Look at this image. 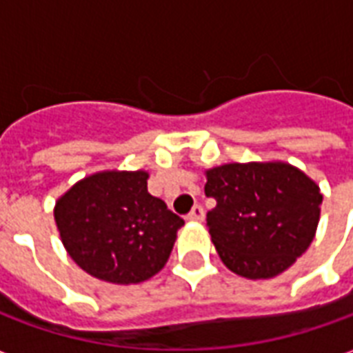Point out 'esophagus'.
<instances>
[{
	"mask_svg": "<svg viewBox=\"0 0 353 353\" xmlns=\"http://www.w3.org/2000/svg\"><path fill=\"white\" fill-rule=\"evenodd\" d=\"M189 221H202L204 219V208L202 206H194L191 210V214L187 215Z\"/></svg>",
	"mask_w": 353,
	"mask_h": 353,
	"instance_id": "1",
	"label": "esophagus"
}]
</instances>
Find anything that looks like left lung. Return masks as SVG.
<instances>
[{
	"mask_svg": "<svg viewBox=\"0 0 353 353\" xmlns=\"http://www.w3.org/2000/svg\"><path fill=\"white\" fill-rule=\"evenodd\" d=\"M215 199L206 225L223 265L248 280L288 270L316 236L319 185L281 161L229 162L204 172Z\"/></svg>",
	"mask_w": 353,
	"mask_h": 353,
	"instance_id": "left-lung-1",
	"label": "left lung"
}]
</instances>
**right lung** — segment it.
<instances>
[{
	"label": "right lung",
	"mask_w": 353,
	"mask_h": 353,
	"mask_svg": "<svg viewBox=\"0 0 353 353\" xmlns=\"http://www.w3.org/2000/svg\"><path fill=\"white\" fill-rule=\"evenodd\" d=\"M145 170H103L57 200L54 221L68 255L109 283L149 280L166 265L183 219L147 192Z\"/></svg>",
	"instance_id": "1"
}]
</instances>
